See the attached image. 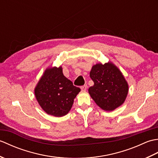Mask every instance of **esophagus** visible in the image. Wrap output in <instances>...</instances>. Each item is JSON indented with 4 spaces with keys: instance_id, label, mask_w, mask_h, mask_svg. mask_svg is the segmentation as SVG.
Here are the masks:
<instances>
[{
    "instance_id": "34e87169",
    "label": "esophagus",
    "mask_w": 158,
    "mask_h": 158,
    "mask_svg": "<svg viewBox=\"0 0 158 158\" xmlns=\"http://www.w3.org/2000/svg\"><path fill=\"white\" fill-rule=\"evenodd\" d=\"M87 88H88V85H83V86L81 87V89L82 90V91H86Z\"/></svg>"
}]
</instances>
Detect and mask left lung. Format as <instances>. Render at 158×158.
I'll list each match as a JSON object with an SVG mask.
<instances>
[{"instance_id":"obj_1","label":"left lung","mask_w":158,"mask_h":158,"mask_svg":"<svg viewBox=\"0 0 158 158\" xmlns=\"http://www.w3.org/2000/svg\"><path fill=\"white\" fill-rule=\"evenodd\" d=\"M89 76L94 85L89 88V94L102 109L111 111L125 101L128 85L122 73L113 63L94 65Z\"/></svg>"}]
</instances>
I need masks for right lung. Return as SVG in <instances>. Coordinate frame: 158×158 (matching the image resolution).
I'll use <instances>...</instances> for the list:
<instances>
[{
    "mask_svg": "<svg viewBox=\"0 0 158 158\" xmlns=\"http://www.w3.org/2000/svg\"><path fill=\"white\" fill-rule=\"evenodd\" d=\"M80 91L63 75L60 66L45 70L35 89V94L44 111L53 116L62 117L69 112Z\"/></svg>",
    "mask_w": 158,
    "mask_h": 158,
    "instance_id": "obj_1",
    "label": "right lung"
}]
</instances>
